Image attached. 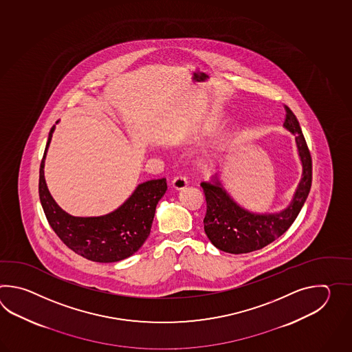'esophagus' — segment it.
Returning a JSON list of instances; mask_svg holds the SVG:
<instances>
[{"mask_svg":"<svg viewBox=\"0 0 352 352\" xmlns=\"http://www.w3.org/2000/svg\"><path fill=\"white\" fill-rule=\"evenodd\" d=\"M173 186L175 187L176 190H182V188H185V187L187 186L186 176H184V175H179V176H176V177L173 179Z\"/></svg>","mask_w":352,"mask_h":352,"instance_id":"obj_1","label":"esophagus"}]
</instances>
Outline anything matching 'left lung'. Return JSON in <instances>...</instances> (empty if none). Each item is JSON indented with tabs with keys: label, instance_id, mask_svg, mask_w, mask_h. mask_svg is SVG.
<instances>
[{
	"label": "left lung",
	"instance_id": "8db88e82",
	"mask_svg": "<svg viewBox=\"0 0 352 352\" xmlns=\"http://www.w3.org/2000/svg\"><path fill=\"white\" fill-rule=\"evenodd\" d=\"M285 126L296 135L302 177L292 201L276 214H256L241 208L225 191L221 182H201L206 200L204 229L210 241L220 250L230 254H244L267 247L283 235L298 217L312 185V158L297 117L285 105Z\"/></svg>",
	"mask_w": 352,
	"mask_h": 352
}]
</instances>
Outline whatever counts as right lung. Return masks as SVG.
I'll return each instance as SVG.
<instances>
[{"label":"right lung","mask_w":352,"mask_h":352,"mask_svg":"<svg viewBox=\"0 0 352 352\" xmlns=\"http://www.w3.org/2000/svg\"><path fill=\"white\" fill-rule=\"evenodd\" d=\"M54 129L55 126L49 132L38 176L40 202L52 229L69 249L91 262H118L135 254L150 235L156 206L167 190L166 179L138 185L118 209L107 215L73 217L55 202L44 177L46 152Z\"/></svg>","instance_id":"add662e5"}]
</instances>
